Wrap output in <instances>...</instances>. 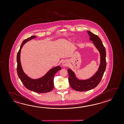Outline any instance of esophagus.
I'll list each match as a JSON object with an SVG mask.
<instances>
[{
	"label": "esophagus",
	"mask_w": 124,
	"mask_h": 124,
	"mask_svg": "<svg viewBox=\"0 0 124 124\" xmlns=\"http://www.w3.org/2000/svg\"><path fill=\"white\" fill-rule=\"evenodd\" d=\"M68 61L67 60H64V61H62V64L63 66H66L68 65Z\"/></svg>",
	"instance_id": "1"
}]
</instances>
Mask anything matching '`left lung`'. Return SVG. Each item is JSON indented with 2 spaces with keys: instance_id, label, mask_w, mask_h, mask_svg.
<instances>
[{
  "instance_id": "8db88e82",
  "label": "left lung",
  "mask_w": 124,
  "mask_h": 124,
  "mask_svg": "<svg viewBox=\"0 0 124 124\" xmlns=\"http://www.w3.org/2000/svg\"><path fill=\"white\" fill-rule=\"evenodd\" d=\"M90 36V40L92 41L96 49L100 53V63L98 68L92 76L86 79H80L70 69H68L69 82L71 88L78 91H86L94 89L100 83L105 70L106 50L100 38L91 32L87 31Z\"/></svg>"
}]
</instances>
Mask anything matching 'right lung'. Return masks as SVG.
I'll return each instance as SVG.
<instances>
[{
	"instance_id": "right-lung-1",
	"label": "right lung",
	"mask_w": 124,
	"mask_h": 124,
	"mask_svg": "<svg viewBox=\"0 0 124 124\" xmlns=\"http://www.w3.org/2000/svg\"><path fill=\"white\" fill-rule=\"evenodd\" d=\"M36 38V37L34 35L24 40L22 42L17 55V74L21 82L28 90L38 93L49 92L54 89V76L58 71L61 70L60 66H57L51 69L41 78L33 79L24 73L21 65L20 54L22 48L26 42Z\"/></svg>"
}]
</instances>
